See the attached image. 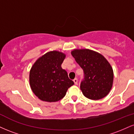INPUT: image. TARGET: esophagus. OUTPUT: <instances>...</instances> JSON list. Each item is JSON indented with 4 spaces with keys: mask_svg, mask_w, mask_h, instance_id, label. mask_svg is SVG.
<instances>
[{
    "mask_svg": "<svg viewBox=\"0 0 134 134\" xmlns=\"http://www.w3.org/2000/svg\"><path fill=\"white\" fill-rule=\"evenodd\" d=\"M73 81H74V82L75 84H77L78 80H77V78H75V79L73 80Z\"/></svg>",
    "mask_w": 134,
    "mask_h": 134,
    "instance_id": "obj_1",
    "label": "esophagus"
}]
</instances>
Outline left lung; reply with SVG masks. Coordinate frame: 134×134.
Segmentation results:
<instances>
[{
  "label": "left lung",
  "instance_id": "1",
  "mask_svg": "<svg viewBox=\"0 0 134 134\" xmlns=\"http://www.w3.org/2000/svg\"><path fill=\"white\" fill-rule=\"evenodd\" d=\"M71 54L84 72V79L80 86L84 96L93 100L107 96L113 81V69L107 60L89 49H76Z\"/></svg>",
  "mask_w": 134,
  "mask_h": 134
}]
</instances>
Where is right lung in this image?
I'll list each match as a JSON object with an SVG mask.
<instances>
[{"instance_id": "add662e5", "label": "right lung", "mask_w": 134, "mask_h": 134, "mask_svg": "<svg viewBox=\"0 0 134 134\" xmlns=\"http://www.w3.org/2000/svg\"><path fill=\"white\" fill-rule=\"evenodd\" d=\"M65 58V55L62 52L51 51L40 57L32 66L30 86L41 100L47 102L60 100L74 84L61 67Z\"/></svg>"}]
</instances>
